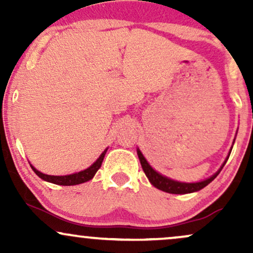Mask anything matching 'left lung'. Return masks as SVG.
I'll use <instances>...</instances> for the list:
<instances>
[{"instance_id":"8db88e82","label":"left lung","mask_w":253,"mask_h":253,"mask_svg":"<svg viewBox=\"0 0 253 253\" xmlns=\"http://www.w3.org/2000/svg\"><path fill=\"white\" fill-rule=\"evenodd\" d=\"M231 151H229V153H231ZM136 153H138L141 168H143L145 175H146L147 178H149L151 184L155 185L157 189L163 190V191H165V193H169V194H189V193H195V191L201 190L202 188H205L206 185L210 184V183L213 181V179L215 178L217 175H219V172L221 171L223 165L226 164V162H227V159H228V157H227L225 161V163L222 164V167L220 168V169L217 170L213 176H211L210 178L205 179V181H201V182H196V183H184V182L173 181V179L168 178V177L161 175V173L157 172L155 169H152V167L147 163V161L145 159L143 153L140 152V150L139 149L136 150Z\"/></svg>"}]
</instances>
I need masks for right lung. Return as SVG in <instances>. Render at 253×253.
<instances>
[{"mask_svg":"<svg viewBox=\"0 0 253 253\" xmlns=\"http://www.w3.org/2000/svg\"><path fill=\"white\" fill-rule=\"evenodd\" d=\"M106 152H107V149L104 150L102 153H101V156L98 157L97 161L95 162L91 167H89L88 169L80 171V172H76V173H72V175H66V176L45 175V173L38 171L36 168L32 167V165H31V168L33 169L34 172H36L37 175L40 177V178L43 179V181H46V182L53 183V184H58V185H76V184H81V183L88 182L95 176V173L97 172V170L100 169L101 165H102V162H103L104 156H106Z\"/></svg>","mask_w":253,"mask_h":253,"instance_id":"obj_1","label":"right lung"}]
</instances>
